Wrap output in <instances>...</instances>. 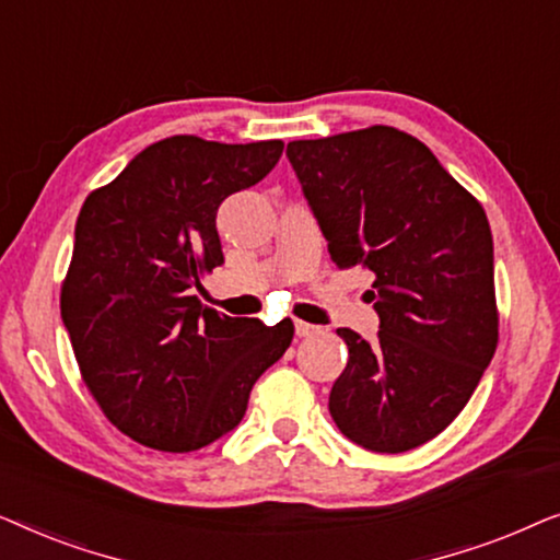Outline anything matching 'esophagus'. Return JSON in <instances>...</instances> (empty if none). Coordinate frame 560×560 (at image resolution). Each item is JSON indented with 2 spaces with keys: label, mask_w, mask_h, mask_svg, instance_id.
I'll return each instance as SVG.
<instances>
[{
  "label": "esophagus",
  "mask_w": 560,
  "mask_h": 560,
  "mask_svg": "<svg viewBox=\"0 0 560 560\" xmlns=\"http://www.w3.org/2000/svg\"><path fill=\"white\" fill-rule=\"evenodd\" d=\"M313 334H318V326L305 324V320H295V336H301V339H305V336H313Z\"/></svg>",
  "instance_id": "34e87169"
}]
</instances>
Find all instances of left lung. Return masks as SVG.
Masks as SVG:
<instances>
[{"mask_svg": "<svg viewBox=\"0 0 560 560\" xmlns=\"http://www.w3.org/2000/svg\"><path fill=\"white\" fill-rule=\"evenodd\" d=\"M336 267L374 272L377 339L339 328L349 362L328 410L377 454L431 441L477 389L497 349L487 213L412 135L370 127L288 142Z\"/></svg>", "mask_w": 560, "mask_h": 560, "instance_id": "left-lung-1", "label": "left lung"}]
</instances>
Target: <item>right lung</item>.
<instances>
[{"label": "right lung", "mask_w": 560, "mask_h": 560, "mask_svg": "<svg viewBox=\"0 0 560 560\" xmlns=\"http://www.w3.org/2000/svg\"><path fill=\"white\" fill-rule=\"evenodd\" d=\"M282 148L175 135L83 203L60 318L91 395L142 446L186 454L234 431L293 341L290 318L221 316L194 295L224 265L221 201L262 180Z\"/></svg>", "instance_id": "add662e5"}]
</instances>
